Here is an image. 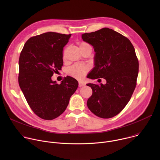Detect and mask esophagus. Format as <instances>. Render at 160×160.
Segmentation results:
<instances>
[{
    "mask_svg": "<svg viewBox=\"0 0 160 160\" xmlns=\"http://www.w3.org/2000/svg\"><path fill=\"white\" fill-rule=\"evenodd\" d=\"M85 83H83V82H79V83H78V86L80 87H83V86H85Z\"/></svg>",
    "mask_w": 160,
    "mask_h": 160,
    "instance_id": "obj_1",
    "label": "esophagus"
}]
</instances>
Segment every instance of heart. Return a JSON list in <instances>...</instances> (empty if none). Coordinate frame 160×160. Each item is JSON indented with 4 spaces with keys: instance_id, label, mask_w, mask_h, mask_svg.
<instances>
[{
    "instance_id": "heart-1",
    "label": "heart",
    "mask_w": 160,
    "mask_h": 160,
    "mask_svg": "<svg viewBox=\"0 0 160 160\" xmlns=\"http://www.w3.org/2000/svg\"><path fill=\"white\" fill-rule=\"evenodd\" d=\"M80 50L86 48L90 47V45L85 42H80L78 43ZM63 58H64V54H63ZM89 70V68L85 64H75L67 69V74L75 78L82 79L83 78Z\"/></svg>"
}]
</instances>
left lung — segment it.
Returning <instances> with one entry per match:
<instances>
[{
    "mask_svg": "<svg viewBox=\"0 0 160 160\" xmlns=\"http://www.w3.org/2000/svg\"><path fill=\"white\" fill-rule=\"evenodd\" d=\"M82 38L96 52L95 67L88 77L106 80L105 85L87 84L92 90L87 106L100 118H112L127 104L137 85L139 61L135 49L126 37L108 28L83 33Z\"/></svg>",
    "mask_w": 160,
    "mask_h": 160,
    "instance_id": "8db88e82",
    "label": "left lung"
}]
</instances>
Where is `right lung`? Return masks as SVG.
I'll use <instances>...</instances> for the list:
<instances>
[{"mask_svg": "<svg viewBox=\"0 0 160 160\" xmlns=\"http://www.w3.org/2000/svg\"><path fill=\"white\" fill-rule=\"evenodd\" d=\"M72 34L47 32L30 38L19 59L18 82L33 112L42 119L52 120L65 111L78 83L64 77L61 84L51 80L61 70L62 51Z\"/></svg>", "mask_w": 160, "mask_h": 160, "instance_id": "add662e5", "label": "right lung"}]
</instances>
